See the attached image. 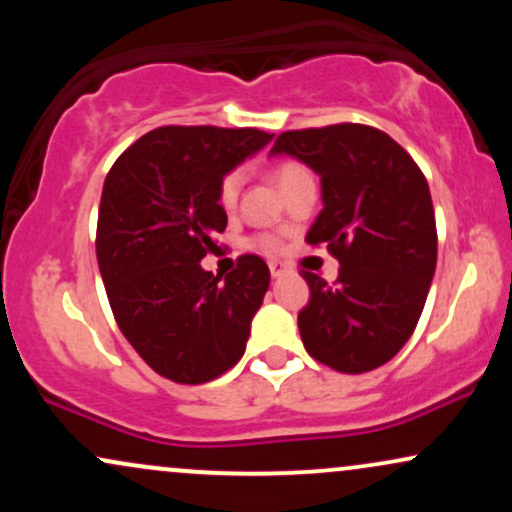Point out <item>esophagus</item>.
I'll list each match as a JSON object with an SVG mask.
<instances>
[{
	"label": "esophagus",
	"instance_id": "esophagus-1",
	"mask_svg": "<svg viewBox=\"0 0 512 512\" xmlns=\"http://www.w3.org/2000/svg\"><path fill=\"white\" fill-rule=\"evenodd\" d=\"M269 272H272V276L274 279H281V276H284L286 272H289V267H286L284 262H269Z\"/></svg>",
	"mask_w": 512,
	"mask_h": 512
}]
</instances>
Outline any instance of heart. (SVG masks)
Instances as JSON below:
<instances>
[{
    "label": "heart",
    "mask_w": 512,
    "mask_h": 512,
    "mask_svg": "<svg viewBox=\"0 0 512 512\" xmlns=\"http://www.w3.org/2000/svg\"><path fill=\"white\" fill-rule=\"evenodd\" d=\"M308 178V170H305L301 163H293V161H286V163H279V166L274 168V180L276 185L281 187V192L286 190V187H291L293 182ZM240 185H243V175L240 173H231L226 175V180L221 182V192H219V199L221 204L226 209H233L238 202V195H240ZM264 248H272V240H262Z\"/></svg>",
    "instance_id": "b5f03b06"
}]
</instances>
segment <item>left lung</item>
Returning a JSON list of instances; mask_svg holds the SVG:
<instances>
[{"mask_svg": "<svg viewBox=\"0 0 512 512\" xmlns=\"http://www.w3.org/2000/svg\"><path fill=\"white\" fill-rule=\"evenodd\" d=\"M269 156H291L320 175L322 211L305 240L327 243L339 260L334 286L303 272L305 351L339 373L383 366L409 342L436 272V214L424 173L385 132L351 122L284 132Z\"/></svg>", "mask_w": 512, "mask_h": 512, "instance_id": "8db88e82", "label": "left lung"}]
</instances>
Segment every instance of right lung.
I'll list each match as a JSON object with an SVG mask.
<instances>
[{"label": "right lung", "mask_w": 512, "mask_h": 512, "mask_svg": "<svg viewBox=\"0 0 512 512\" xmlns=\"http://www.w3.org/2000/svg\"><path fill=\"white\" fill-rule=\"evenodd\" d=\"M260 129L158 127L115 161L103 185L96 255L127 342L163 378L199 385L245 354L269 289L262 257L221 281L202 267L228 216L221 182L272 142Z\"/></svg>", "instance_id": "1"}]
</instances>
